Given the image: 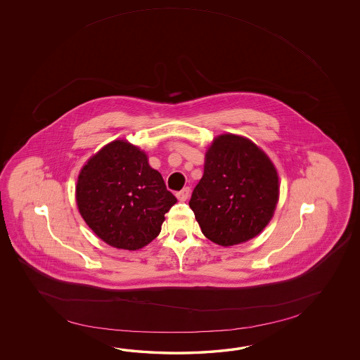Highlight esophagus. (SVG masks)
Masks as SVG:
<instances>
[{
  "label": "esophagus",
  "instance_id": "34e87169",
  "mask_svg": "<svg viewBox=\"0 0 360 360\" xmlns=\"http://www.w3.org/2000/svg\"><path fill=\"white\" fill-rule=\"evenodd\" d=\"M189 194H191V188L186 186V188H184L183 191H177L176 197L180 202H185L189 197Z\"/></svg>",
  "mask_w": 360,
  "mask_h": 360
}]
</instances>
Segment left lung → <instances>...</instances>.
<instances>
[{"mask_svg":"<svg viewBox=\"0 0 360 360\" xmlns=\"http://www.w3.org/2000/svg\"><path fill=\"white\" fill-rule=\"evenodd\" d=\"M278 199V174L268 155L250 139L224 134L206 152L189 206L205 237L228 247L259 236Z\"/></svg>","mask_w":360,"mask_h":360,"instance_id":"left-lung-1","label":"left lung"}]
</instances>
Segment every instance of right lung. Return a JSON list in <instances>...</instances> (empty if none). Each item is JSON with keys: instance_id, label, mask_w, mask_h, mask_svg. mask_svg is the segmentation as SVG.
Returning a JSON list of instances; mask_svg holds the SVG:
<instances>
[{"instance_id": "obj_1", "label": "right lung", "mask_w": 360, "mask_h": 360, "mask_svg": "<svg viewBox=\"0 0 360 360\" xmlns=\"http://www.w3.org/2000/svg\"><path fill=\"white\" fill-rule=\"evenodd\" d=\"M77 207L107 245L140 250L161 233L165 214L177 202L146 154L115 140L84 165L77 180Z\"/></svg>"}]
</instances>
